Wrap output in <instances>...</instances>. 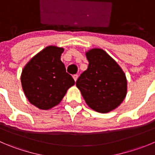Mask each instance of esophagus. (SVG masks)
<instances>
[{
  "label": "esophagus",
  "instance_id": "obj_1",
  "mask_svg": "<svg viewBox=\"0 0 155 155\" xmlns=\"http://www.w3.org/2000/svg\"><path fill=\"white\" fill-rule=\"evenodd\" d=\"M78 74H74L73 76V78H74V81H76L77 80H78Z\"/></svg>",
  "mask_w": 155,
  "mask_h": 155
}]
</instances>
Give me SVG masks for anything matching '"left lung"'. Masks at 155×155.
I'll use <instances>...</instances> for the list:
<instances>
[{
	"label": "left lung",
	"instance_id": "1",
	"mask_svg": "<svg viewBox=\"0 0 155 155\" xmlns=\"http://www.w3.org/2000/svg\"><path fill=\"white\" fill-rule=\"evenodd\" d=\"M88 68L76 81L86 104L106 113L119 107L127 93L126 74L113 58L101 48L86 52Z\"/></svg>",
	"mask_w": 155,
	"mask_h": 155
}]
</instances>
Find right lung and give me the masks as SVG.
<instances>
[{"label":"right lung","instance_id":"obj_1","mask_svg":"<svg viewBox=\"0 0 155 155\" xmlns=\"http://www.w3.org/2000/svg\"><path fill=\"white\" fill-rule=\"evenodd\" d=\"M63 51V48L46 47L31 58L22 71L20 78L25 96L40 110H49L58 105L74 84L61 61Z\"/></svg>","mask_w":155,"mask_h":155}]
</instances>
